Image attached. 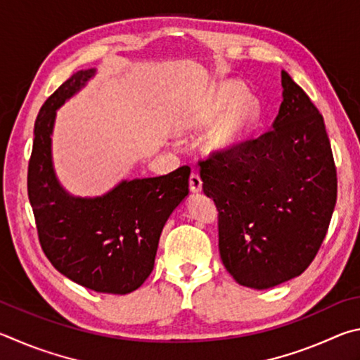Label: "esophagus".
<instances>
[{"mask_svg":"<svg viewBox=\"0 0 360 360\" xmlns=\"http://www.w3.org/2000/svg\"><path fill=\"white\" fill-rule=\"evenodd\" d=\"M190 190L191 193H196V194L202 191V180H200V176L194 172L190 176Z\"/></svg>","mask_w":360,"mask_h":360,"instance_id":"1","label":"esophagus"}]
</instances>
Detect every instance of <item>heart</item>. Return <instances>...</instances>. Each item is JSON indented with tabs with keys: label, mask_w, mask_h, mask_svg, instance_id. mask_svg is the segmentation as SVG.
Segmentation results:
<instances>
[{
	"label": "heart",
	"mask_w": 360,
	"mask_h": 360,
	"mask_svg": "<svg viewBox=\"0 0 360 360\" xmlns=\"http://www.w3.org/2000/svg\"><path fill=\"white\" fill-rule=\"evenodd\" d=\"M245 88L234 80L212 86L179 123L184 134H202L204 150L213 156L236 151L253 134L261 118L259 103L243 96Z\"/></svg>",
	"instance_id": "b5f03b06"
}]
</instances>
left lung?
I'll use <instances>...</instances> for the list:
<instances>
[{"label": "left lung", "instance_id": "1", "mask_svg": "<svg viewBox=\"0 0 360 360\" xmlns=\"http://www.w3.org/2000/svg\"><path fill=\"white\" fill-rule=\"evenodd\" d=\"M274 129L200 162L218 209L219 255L238 285L270 289L302 275L337 202V170L323 115L286 71Z\"/></svg>", "mask_w": 360, "mask_h": 360}]
</instances>
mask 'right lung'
Masks as SVG:
<instances>
[{
    "mask_svg": "<svg viewBox=\"0 0 360 360\" xmlns=\"http://www.w3.org/2000/svg\"><path fill=\"white\" fill-rule=\"evenodd\" d=\"M96 75L74 72L46 104L34 123L28 166V198L44 253L60 274L105 294H128L148 278L164 224L186 199L188 166L169 175L124 179L101 196H75L56 175L52 136L56 110Z\"/></svg>",
    "mask_w": 360,
    "mask_h": 360,
    "instance_id": "1",
    "label": "right lung"
}]
</instances>
